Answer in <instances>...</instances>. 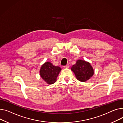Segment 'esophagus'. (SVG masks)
Instances as JSON below:
<instances>
[{
	"label": "esophagus",
	"instance_id": "esophagus-1",
	"mask_svg": "<svg viewBox=\"0 0 123 123\" xmlns=\"http://www.w3.org/2000/svg\"><path fill=\"white\" fill-rule=\"evenodd\" d=\"M69 67V64H67L66 66H63V68H68Z\"/></svg>",
	"mask_w": 123,
	"mask_h": 123
}]
</instances>
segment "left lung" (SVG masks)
<instances>
[{
    "instance_id": "8db88e82",
    "label": "left lung",
    "mask_w": 123,
    "mask_h": 123,
    "mask_svg": "<svg viewBox=\"0 0 123 123\" xmlns=\"http://www.w3.org/2000/svg\"><path fill=\"white\" fill-rule=\"evenodd\" d=\"M71 70L74 72L77 80L85 82L92 77L94 73L91 64L84 60H78L73 65Z\"/></svg>"
}]
</instances>
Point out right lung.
<instances>
[{
	"label": "right lung",
	"mask_w": 123,
	"mask_h": 123,
	"mask_svg": "<svg viewBox=\"0 0 123 123\" xmlns=\"http://www.w3.org/2000/svg\"><path fill=\"white\" fill-rule=\"evenodd\" d=\"M61 70L60 67L54 66L52 63L47 62L41 66L40 75L45 82L49 84H52L56 81L57 76Z\"/></svg>",
	"instance_id": "right-lung-1"
}]
</instances>
